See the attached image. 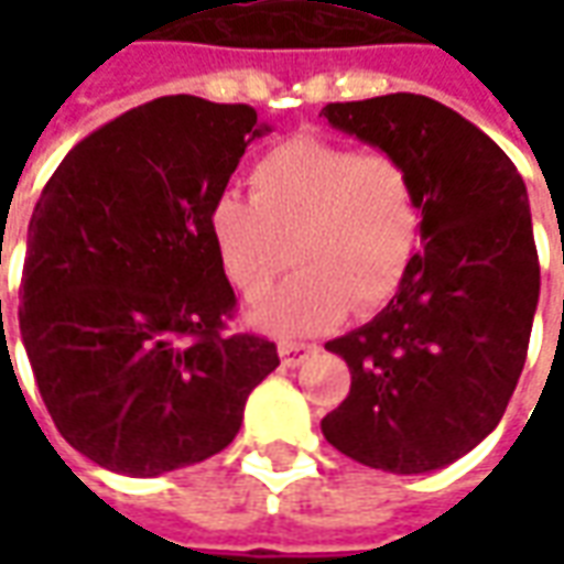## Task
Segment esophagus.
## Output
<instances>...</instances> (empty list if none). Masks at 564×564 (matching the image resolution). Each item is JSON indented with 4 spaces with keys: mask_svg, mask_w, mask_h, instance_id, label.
Listing matches in <instances>:
<instances>
[{
    "mask_svg": "<svg viewBox=\"0 0 564 564\" xmlns=\"http://www.w3.org/2000/svg\"><path fill=\"white\" fill-rule=\"evenodd\" d=\"M278 354H281L283 366L295 368V366H302L311 354H317V347L305 341H281L278 344Z\"/></svg>",
    "mask_w": 564,
    "mask_h": 564,
    "instance_id": "esophagus-1",
    "label": "esophagus"
}]
</instances>
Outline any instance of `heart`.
<instances>
[{"label": "heart", "mask_w": 564, "mask_h": 564, "mask_svg": "<svg viewBox=\"0 0 564 564\" xmlns=\"http://www.w3.org/2000/svg\"><path fill=\"white\" fill-rule=\"evenodd\" d=\"M250 196L220 193L208 232L226 281L257 299L299 262L281 293L253 307L259 326L314 335L354 307L371 314L399 293L423 247L414 172L390 150L293 135L250 165Z\"/></svg>", "instance_id": "heart-1"}]
</instances>
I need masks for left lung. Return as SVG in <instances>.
<instances>
[{"instance_id":"8db88e82","label":"left lung","mask_w":564,"mask_h":564,"mask_svg":"<svg viewBox=\"0 0 564 564\" xmlns=\"http://www.w3.org/2000/svg\"><path fill=\"white\" fill-rule=\"evenodd\" d=\"M323 117L408 162L425 226L390 305L326 344L350 392L319 425L368 468L435 471L496 429L525 366L541 293L525 184L496 141L429 96L332 102Z\"/></svg>"}]
</instances>
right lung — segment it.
Instances as JSON below:
<instances>
[{
    "label": "right lung",
    "instance_id": "1",
    "mask_svg": "<svg viewBox=\"0 0 564 564\" xmlns=\"http://www.w3.org/2000/svg\"><path fill=\"white\" fill-rule=\"evenodd\" d=\"M250 105L162 96L68 150L32 210L20 335L44 408L108 471L156 477L232 444L281 366L229 335L208 208L265 135Z\"/></svg>",
    "mask_w": 564,
    "mask_h": 564
}]
</instances>
